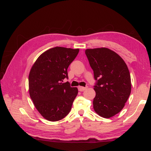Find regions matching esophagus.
<instances>
[{
    "instance_id": "esophagus-1",
    "label": "esophagus",
    "mask_w": 151,
    "mask_h": 151,
    "mask_svg": "<svg viewBox=\"0 0 151 151\" xmlns=\"http://www.w3.org/2000/svg\"><path fill=\"white\" fill-rule=\"evenodd\" d=\"M88 88V87H83V86H79L78 87V89L79 91H83L85 89Z\"/></svg>"
}]
</instances>
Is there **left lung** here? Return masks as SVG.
Wrapping results in <instances>:
<instances>
[{
    "mask_svg": "<svg viewBox=\"0 0 151 151\" xmlns=\"http://www.w3.org/2000/svg\"><path fill=\"white\" fill-rule=\"evenodd\" d=\"M85 53L96 81L94 111L103 118L113 116L124 107L131 93L129 68L116 53L107 48L87 49Z\"/></svg>",
    "mask_w": 151,
    "mask_h": 151,
    "instance_id": "1",
    "label": "left lung"
}]
</instances>
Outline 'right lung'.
<instances>
[{
  "mask_svg": "<svg viewBox=\"0 0 151 151\" xmlns=\"http://www.w3.org/2000/svg\"><path fill=\"white\" fill-rule=\"evenodd\" d=\"M79 49L56 47L43 53L32 66L29 74V92L35 108L45 119L56 122L69 113L78 93L69 83L67 68Z\"/></svg>",
  "mask_w": 151,
  "mask_h": 151,
  "instance_id": "obj_1",
  "label": "right lung"
}]
</instances>
